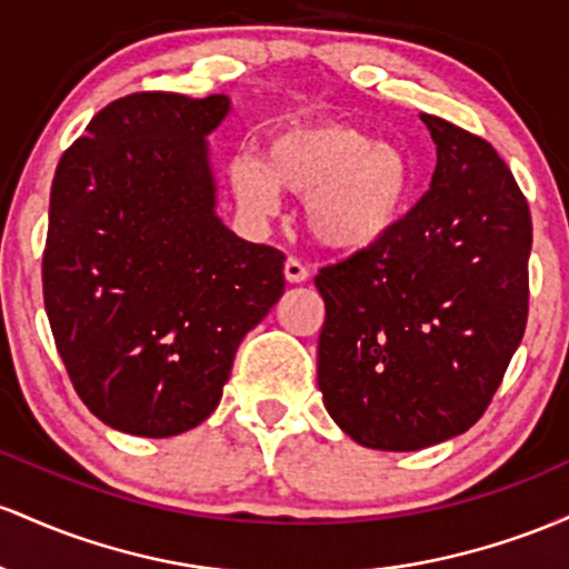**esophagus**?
I'll return each mask as SVG.
<instances>
[{"instance_id": "obj_1", "label": "esophagus", "mask_w": 569, "mask_h": 569, "mask_svg": "<svg viewBox=\"0 0 569 569\" xmlns=\"http://www.w3.org/2000/svg\"><path fill=\"white\" fill-rule=\"evenodd\" d=\"M309 277V268H306L298 258H287L284 260V279L290 284H301Z\"/></svg>"}]
</instances>
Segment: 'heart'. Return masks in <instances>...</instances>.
Instances as JSON below:
<instances>
[{
    "label": "heart",
    "mask_w": 569,
    "mask_h": 569,
    "mask_svg": "<svg viewBox=\"0 0 569 569\" xmlns=\"http://www.w3.org/2000/svg\"><path fill=\"white\" fill-rule=\"evenodd\" d=\"M239 207L254 220L279 209V193L303 196V222L319 244L360 252L385 241L411 212L417 177L400 147L347 123L290 126L266 156L244 150L228 163Z\"/></svg>",
    "instance_id": "obj_1"
}]
</instances>
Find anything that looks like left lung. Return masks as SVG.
Here are the masks:
<instances>
[{
	"label": "left lung",
	"instance_id": "obj_1",
	"mask_svg": "<svg viewBox=\"0 0 569 569\" xmlns=\"http://www.w3.org/2000/svg\"><path fill=\"white\" fill-rule=\"evenodd\" d=\"M430 190L379 244L319 268L317 385L360 446L417 451L470 430L519 349L532 217L487 139L422 114Z\"/></svg>",
	"mask_w": 569,
	"mask_h": 569
}]
</instances>
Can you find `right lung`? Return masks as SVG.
Instances as JSON below:
<instances>
[{"label": "right lung", "mask_w": 569, "mask_h": 569, "mask_svg": "<svg viewBox=\"0 0 569 569\" xmlns=\"http://www.w3.org/2000/svg\"><path fill=\"white\" fill-rule=\"evenodd\" d=\"M228 110L222 93L123 96L56 169L44 311L82 403L129 436L201 425L241 338L284 292V254L214 212L207 137Z\"/></svg>", "instance_id": "add662e5"}]
</instances>
